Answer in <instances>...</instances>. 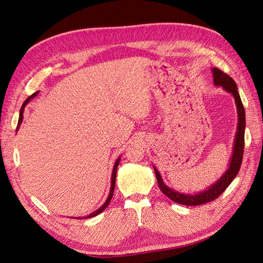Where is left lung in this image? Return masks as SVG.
Wrapping results in <instances>:
<instances>
[{
    "mask_svg": "<svg viewBox=\"0 0 263 263\" xmlns=\"http://www.w3.org/2000/svg\"><path fill=\"white\" fill-rule=\"evenodd\" d=\"M213 72V81L216 86H221L225 91L229 92L235 99V103L237 106V114H238V125H237V132L234 140V147H233V155L229 160V166L226 172L216 181L214 182L212 185L204 189L200 193H182L178 192L177 190H173L164 184V182L160 176V173L156 169L154 165V169L156 172L158 185L162 191L164 195L168 196L170 200L176 202L178 204L187 205V206H196L209 203L217 198L229 186L230 183L237 177L238 172H239L240 165L242 162V155H243V148H245V127H246V116H245V108L242 105V102L240 99V95L238 93V89L236 82L230 78L228 74L222 72L221 70L217 68H212Z\"/></svg>",
    "mask_w": 263,
    "mask_h": 263,
    "instance_id": "1",
    "label": "left lung"
}]
</instances>
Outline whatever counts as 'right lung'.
Masks as SVG:
<instances>
[{
    "mask_svg": "<svg viewBox=\"0 0 263 263\" xmlns=\"http://www.w3.org/2000/svg\"><path fill=\"white\" fill-rule=\"evenodd\" d=\"M38 94V92H35L34 94H31L30 97L23 103V105H22V108H21V113H20V119H18V124H17V130H18V128H20V126H21V124H22V121H23V113H24V108H25V106L28 104V102L31 100V99H34L36 95ZM119 161H121V156H119L118 158H117V160L115 161V164H114V166H113V171H112V181H110V191H109V194H108V196H107V198H106V201H105V203L103 204L101 208L99 209V210H97L95 212H93V213H91V214H89L87 215V216H84V217H78L79 219H82V218H91V217H94V216H97V215H99L100 213H102L103 211H104L106 208H107V205L109 204V202H110V200H112V197H113V193H114V189H115V180H116V171H117V166H118V164H119Z\"/></svg>",
    "mask_w": 263,
    "mask_h": 263,
    "instance_id": "1",
    "label": "right lung"
}]
</instances>
